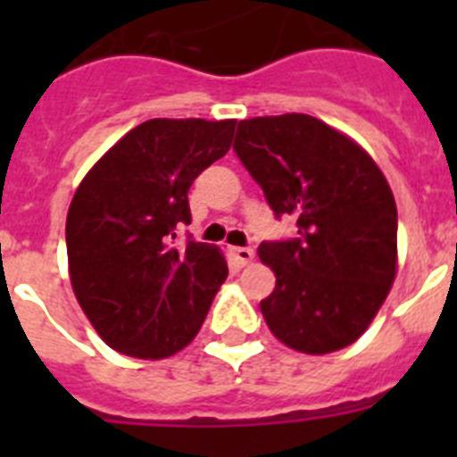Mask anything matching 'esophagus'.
<instances>
[{
	"mask_svg": "<svg viewBox=\"0 0 457 457\" xmlns=\"http://www.w3.org/2000/svg\"><path fill=\"white\" fill-rule=\"evenodd\" d=\"M231 256H233V261H236L237 265H247V263H252L253 261V249H249V247H231Z\"/></svg>",
	"mask_w": 457,
	"mask_h": 457,
	"instance_id": "esophagus-1",
	"label": "esophagus"
}]
</instances>
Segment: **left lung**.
Here are the masks:
<instances>
[{
	"label": "left lung",
	"mask_w": 457,
	"mask_h": 457,
	"mask_svg": "<svg viewBox=\"0 0 457 457\" xmlns=\"http://www.w3.org/2000/svg\"><path fill=\"white\" fill-rule=\"evenodd\" d=\"M233 151L274 217L297 221V237L258 247L277 277L261 302L272 334L306 354L354 343L395 277L398 212L378 164L309 114L240 120Z\"/></svg>",
	"instance_id": "obj_1"
}]
</instances>
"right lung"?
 I'll list each match as a JSON object with an SVG mask.
<instances>
[{
    "label": "right lung",
    "instance_id": "1",
    "mask_svg": "<svg viewBox=\"0 0 457 457\" xmlns=\"http://www.w3.org/2000/svg\"><path fill=\"white\" fill-rule=\"evenodd\" d=\"M236 120L151 119L100 157L66 220L75 297L109 348L137 359L179 353L228 277L205 242L179 245L187 192L231 148Z\"/></svg>",
    "mask_w": 457,
    "mask_h": 457
}]
</instances>
